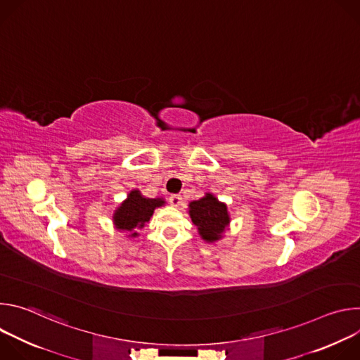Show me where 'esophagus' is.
Listing matches in <instances>:
<instances>
[{
    "instance_id": "34e87169",
    "label": "esophagus",
    "mask_w": 360,
    "mask_h": 360,
    "mask_svg": "<svg viewBox=\"0 0 360 360\" xmlns=\"http://www.w3.org/2000/svg\"><path fill=\"white\" fill-rule=\"evenodd\" d=\"M169 202H171L172 207L178 208V207H181V205H182V196L181 195H171L169 196Z\"/></svg>"
}]
</instances>
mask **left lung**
<instances>
[{"label": "left lung", "mask_w": 360, "mask_h": 360, "mask_svg": "<svg viewBox=\"0 0 360 360\" xmlns=\"http://www.w3.org/2000/svg\"><path fill=\"white\" fill-rule=\"evenodd\" d=\"M188 212L198 229L202 240L215 243L224 238L229 229L231 217L225 202H221L212 192H207L200 199L188 205Z\"/></svg>", "instance_id": "left-lung-1"}]
</instances>
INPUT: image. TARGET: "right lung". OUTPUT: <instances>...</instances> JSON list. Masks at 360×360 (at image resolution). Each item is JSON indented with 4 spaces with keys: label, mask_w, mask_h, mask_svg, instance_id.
<instances>
[{
    "label": "right lung",
    "mask_w": 360,
    "mask_h": 360,
    "mask_svg": "<svg viewBox=\"0 0 360 360\" xmlns=\"http://www.w3.org/2000/svg\"><path fill=\"white\" fill-rule=\"evenodd\" d=\"M165 203L164 198H146L139 189H132L114 211L112 224L117 231L125 232L127 238H138V229H142L149 222L153 211Z\"/></svg>",
    "instance_id": "add662e5"
}]
</instances>
